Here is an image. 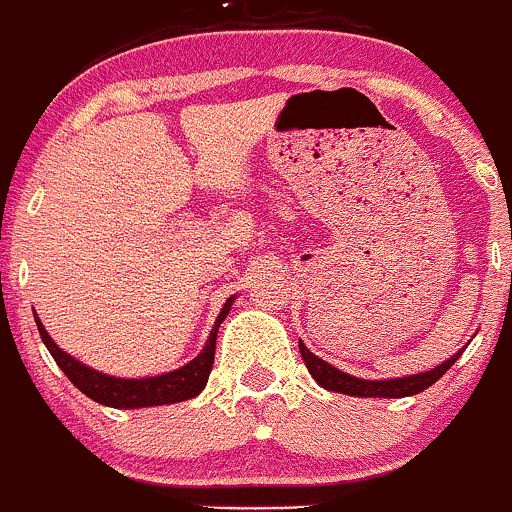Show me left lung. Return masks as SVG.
Masks as SVG:
<instances>
[{
  "instance_id": "obj_1",
  "label": "left lung",
  "mask_w": 512,
  "mask_h": 512,
  "mask_svg": "<svg viewBox=\"0 0 512 512\" xmlns=\"http://www.w3.org/2000/svg\"><path fill=\"white\" fill-rule=\"evenodd\" d=\"M299 351L308 372L313 375V380L327 391H339V394L346 396H361V399H403V396L420 394V391L432 387V384L458 361L460 353L465 349H460L456 356H451L449 361L437 365V368L420 372V375L399 377V380H361V377H353L349 372L337 370L334 365L323 361V358L313 356V353L306 349L304 342H299Z\"/></svg>"
}]
</instances>
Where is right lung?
I'll return each instance as SVG.
<instances>
[{"label": "right lung", "mask_w": 512, "mask_h": 512, "mask_svg": "<svg viewBox=\"0 0 512 512\" xmlns=\"http://www.w3.org/2000/svg\"><path fill=\"white\" fill-rule=\"evenodd\" d=\"M232 301L235 296L225 301L223 311H220L216 325H213L211 337L197 358H192L187 365L182 368L166 372V375H156V377H142V380H125V377H113V375H104V372L92 370L90 365L75 361L73 356H68L66 351H61L59 346L52 342L49 332L44 330V325L40 323L35 313V323L37 330H40V337L44 346H47L56 365L63 370V375L71 380L75 387H78L82 394L90 396L92 401L102 403V406H111V408H147V406H166V403H180L187 399H194L201 389L206 387L208 375H211L213 368V358H216V337H218V327L230 313Z\"/></svg>", "instance_id": "1"}]
</instances>
